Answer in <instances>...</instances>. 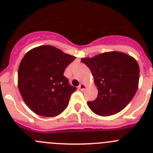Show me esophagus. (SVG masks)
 <instances>
[{
	"instance_id": "1",
	"label": "esophagus",
	"mask_w": 153,
	"mask_h": 153,
	"mask_svg": "<svg viewBox=\"0 0 153 153\" xmlns=\"http://www.w3.org/2000/svg\"><path fill=\"white\" fill-rule=\"evenodd\" d=\"M78 89H79V90H81V91H83V90L86 89V85L83 84V83H81V84H79V86H78Z\"/></svg>"
}]
</instances>
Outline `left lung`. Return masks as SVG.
<instances>
[{"instance_id": "left-lung-1", "label": "left lung", "mask_w": 153, "mask_h": 153, "mask_svg": "<svg viewBox=\"0 0 153 153\" xmlns=\"http://www.w3.org/2000/svg\"><path fill=\"white\" fill-rule=\"evenodd\" d=\"M81 62L89 67L98 89L95 100L88 102L92 111L108 117L120 112L132 100L138 89L140 67L134 58L111 51Z\"/></svg>"}]
</instances>
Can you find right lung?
<instances>
[{
    "label": "right lung",
    "mask_w": 153,
    "mask_h": 153,
    "mask_svg": "<svg viewBox=\"0 0 153 153\" xmlns=\"http://www.w3.org/2000/svg\"><path fill=\"white\" fill-rule=\"evenodd\" d=\"M74 60L75 56L51 45L35 47L24 55L18 69V88L33 113L53 117L67 107L76 88L63 73Z\"/></svg>",
    "instance_id": "add662e5"
}]
</instances>
